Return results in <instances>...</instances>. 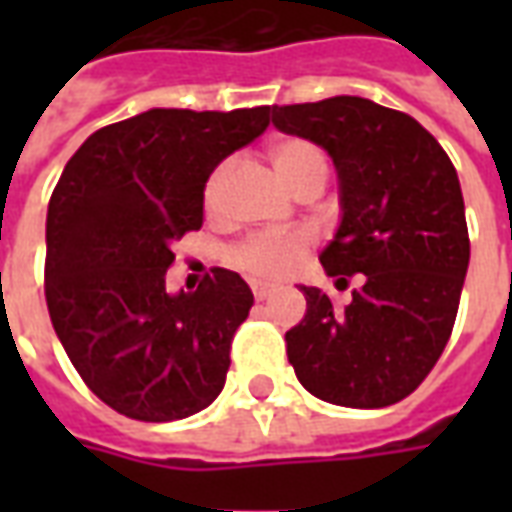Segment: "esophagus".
Listing matches in <instances>:
<instances>
[{"instance_id": "1", "label": "esophagus", "mask_w": 512, "mask_h": 512, "mask_svg": "<svg viewBox=\"0 0 512 512\" xmlns=\"http://www.w3.org/2000/svg\"><path fill=\"white\" fill-rule=\"evenodd\" d=\"M274 290H277V288H274V285H268V282H252V293H255L257 301L268 299V296H271Z\"/></svg>"}]
</instances>
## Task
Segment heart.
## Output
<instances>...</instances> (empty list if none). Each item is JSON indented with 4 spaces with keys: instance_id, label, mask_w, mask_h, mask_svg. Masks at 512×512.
Wrapping results in <instances>:
<instances>
[{
    "instance_id": "heart-1",
    "label": "heart",
    "mask_w": 512,
    "mask_h": 512,
    "mask_svg": "<svg viewBox=\"0 0 512 512\" xmlns=\"http://www.w3.org/2000/svg\"><path fill=\"white\" fill-rule=\"evenodd\" d=\"M268 158H271L279 178L285 180L296 194L310 180L326 178V158H323L321 147L312 145L307 139H299V136H288V139L274 142L271 150H268ZM227 172H230V161H224V164L213 169L211 178L205 183V205L211 211L219 202ZM310 249L312 235L304 233V230L285 235L255 233L246 235L244 241H238L227 252V263L252 279H282L296 274L307 263Z\"/></svg>"
}]
</instances>
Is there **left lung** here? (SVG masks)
<instances>
[{
    "label": "left lung",
    "mask_w": 512,
    "mask_h": 512,
    "mask_svg": "<svg viewBox=\"0 0 512 512\" xmlns=\"http://www.w3.org/2000/svg\"><path fill=\"white\" fill-rule=\"evenodd\" d=\"M271 120L332 156L343 222L321 263L337 282L362 279L345 310L301 288L307 312L285 334L290 365L326 403L392 406L425 381L455 326L469 268L458 172L414 117L359 95L274 106Z\"/></svg>",
    "instance_id": "obj_1"
}]
</instances>
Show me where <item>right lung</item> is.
Masks as SVG:
<instances>
[{"label":"right lung","mask_w":512,"mask_h":512,"mask_svg":"<svg viewBox=\"0 0 512 512\" xmlns=\"http://www.w3.org/2000/svg\"><path fill=\"white\" fill-rule=\"evenodd\" d=\"M268 115L150 109L98 128L62 169L46 216V304L76 373L117 414L172 422L222 392L255 296L227 268L172 296L167 268L172 244L202 227L211 172Z\"/></svg>","instance_id":"add662e5"}]
</instances>
